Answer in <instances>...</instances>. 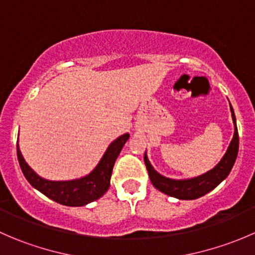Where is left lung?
I'll use <instances>...</instances> for the list:
<instances>
[{
	"label": "left lung",
	"mask_w": 255,
	"mask_h": 255,
	"mask_svg": "<svg viewBox=\"0 0 255 255\" xmlns=\"http://www.w3.org/2000/svg\"><path fill=\"white\" fill-rule=\"evenodd\" d=\"M230 107L231 113H232L233 125H235L233 138L231 140L230 145H228L227 151L222 156V159L218 161V164L215 168L208 170L207 173L199 176L190 177V179H171V177H166L159 174L153 168L145 151V154H144V163H145L146 170H148L149 179H150L151 184H153V186L156 190L179 200H195L204 196L207 192L212 191L216 186H218L228 176V174L232 170L233 165H235L239 148V137L235 111H233L232 106Z\"/></svg>",
	"instance_id": "8db88e82"
}]
</instances>
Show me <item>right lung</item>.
<instances>
[{"label":"right lung","instance_id":"1","mask_svg":"<svg viewBox=\"0 0 255 255\" xmlns=\"http://www.w3.org/2000/svg\"><path fill=\"white\" fill-rule=\"evenodd\" d=\"M128 138H129L128 133L120 135L107 146L99 164L87 175L73 180L56 181V180H48L38 175L23 158L18 142L17 156L23 175L34 189L58 204L79 207L85 206L106 194L110 187V180H111L115 161Z\"/></svg>","mask_w":255,"mask_h":255}]
</instances>
